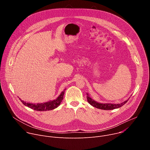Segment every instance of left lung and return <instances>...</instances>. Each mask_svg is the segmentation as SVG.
<instances>
[{
  "mask_svg": "<svg viewBox=\"0 0 150 150\" xmlns=\"http://www.w3.org/2000/svg\"><path fill=\"white\" fill-rule=\"evenodd\" d=\"M87 98L88 102L94 108H96L97 109H102V110H113L115 109H117L120 108L122 105H123L126 102L128 101V100L125 101L124 102L120 103V104H111V103H108V104H103V103H98L94 100H93L90 96H88V94H87Z\"/></svg>",
  "mask_w": 150,
  "mask_h": 150,
  "instance_id": "obj_1",
  "label": "left lung"
}]
</instances>
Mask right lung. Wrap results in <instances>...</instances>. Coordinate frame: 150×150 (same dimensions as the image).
I'll use <instances>...</instances> for the list:
<instances>
[{"mask_svg":"<svg viewBox=\"0 0 150 150\" xmlns=\"http://www.w3.org/2000/svg\"><path fill=\"white\" fill-rule=\"evenodd\" d=\"M65 94V91L62 92V93L60 94V96L56 99L53 101H47L43 103H37V104H33L30 103H27L25 101H23L21 99L19 98V99L21 100L25 106L28 107V108L37 111H47V110H51L53 109H54L57 108V107L60 104L63 98V95Z\"/></svg>","mask_w":150,"mask_h":150,"instance_id":"right-lung-1","label":"right lung"}]
</instances>
